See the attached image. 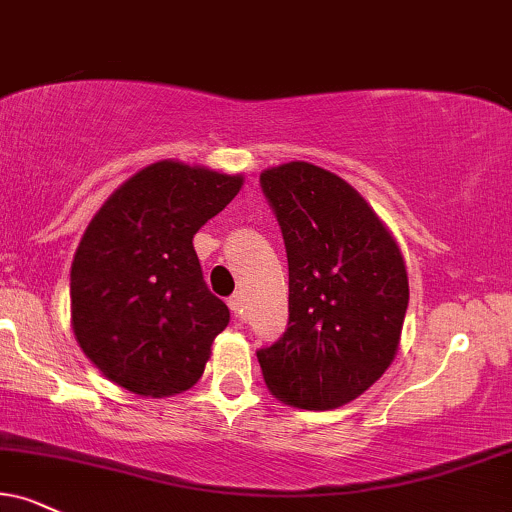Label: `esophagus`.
<instances>
[{"label": "esophagus", "instance_id": "1", "mask_svg": "<svg viewBox=\"0 0 512 512\" xmlns=\"http://www.w3.org/2000/svg\"><path fill=\"white\" fill-rule=\"evenodd\" d=\"M227 306H230V311L235 318H242L244 313V296L242 294H232L230 301H227Z\"/></svg>", "mask_w": 512, "mask_h": 512}]
</instances>
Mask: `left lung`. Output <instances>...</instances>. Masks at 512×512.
<instances>
[{"label":"left lung","instance_id":"obj_1","mask_svg":"<svg viewBox=\"0 0 512 512\" xmlns=\"http://www.w3.org/2000/svg\"><path fill=\"white\" fill-rule=\"evenodd\" d=\"M289 263V323L256 351L289 406L339 408L394 361L408 308L403 256L349 182L304 161L261 173Z\"/></svg>","mask_w":512,"mask_h":512}]
</instances>
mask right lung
Instances as JSON below:
<instances>
[{"label": "right lung", "mask_w": 512, "mask_h": 512, "mask_svg": "<svg viewBox=\"0 0 512 512\" xmlns=\"http://www.w3.org/2000/svg\"><path fill=\"white\" fill-rule=\"evenodd\" d=\"M242 175L151 163L123 182L80 239L73 332L85 356L132 394L197 384L230 311L204 282L192 239L237 197Z\"/></svg>", "instance_id": "right-lung-1"}]
</instances>
